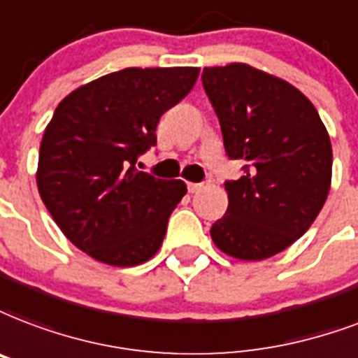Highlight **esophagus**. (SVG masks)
Segmentation results:
<instances>
[{
    "instance_id": "obj_1",
    "label": "esophagus",
    "mask_w": 358,
    "mask_h": 358,
    "mask_svg": "<svg viewBox=\"0 0 358 358\" xmlns=\"http://www.w3.org/2000/svg\"><path fill=\"white\" fill-rule=\"evenodd\" d=\"M204 184H187V189H189V193H199V191L203 189Z\"/></svg>"
}]
</instances>
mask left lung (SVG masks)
Returning a JSON list of instances; mask_svg holds the SVG:
<instances>
[{"label": "left lung", "instance_id": "obj_1", "mask_svg": "<svg viewBox=\"0 0 358 358\" xmlns=\"http://www.w3.org/2000/svg\"><path fill=\"white\" fill-rule=\"evenodd\" d=\"M203 86L231 159L244 176L225 182L229 206L214 244L240 261H263L296 242L323 208L332 146L312 101L252 65L204 67Z\"/></svg>", "mask_w": 358, "mask_h": 358}]
</instances>
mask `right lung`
Returning a JSON list of instances; mask_svg holds the SVG:
<instances>
[{
	"label": "right lung",
	"mask_w": 358,
	"mask_h": 358,
	"mask_svg": "<svg viewBox=\"0 0 358 358\" xmlns=\"http://www.w3.org/2000/svg\"><path fill=\"white\" fill-rule=\"evenodd\" d=\"M197 76L199 67H127L76 88L54 110L41 141L39 195L62 233L95 261L135 266L161 248L187 187L135 163Z\"/></svg>",
	"instance_id": "obj_1"
}]
</instances>
